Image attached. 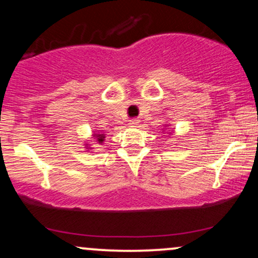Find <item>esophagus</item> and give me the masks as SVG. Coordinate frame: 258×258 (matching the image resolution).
I'll return each instance as SVG.
<instances>
[{"mask_svg":"<svg viewBox=\"0 0 258 258\" xmlns=\"http://www.w3.org/2000/svg\"><path fill=\"white\" fill-rule=\"evenodd\" d=\"M138 123H139V120L138 119H131V120H130V125H131L132 127L137 126Z\"/></svg>","mask_w":258,"mask_h":258,"instance_id":"34e87169","label":"esophagus"}]
</instances>
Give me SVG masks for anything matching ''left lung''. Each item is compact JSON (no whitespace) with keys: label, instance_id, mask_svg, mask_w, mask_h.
<instances>
[{"label":"left lung","instance_id":"8db88e82","mask_svg":"<svg viewBox=\"0 0 258 258\" xmlns=\"http://www.w3.org/2000/svg\"><path fill=\"white\" fill-rule=\"evenodd\" d=\"M170 135H171V133H170Z\"/></svg>","mask_w":258,"mask_h":258}]
</instances>
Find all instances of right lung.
I'll return each instance as SVG.
<instances>
[{
  "label": "right lung",
  "instance_id": "1",
  "mask_svg": "<svg viewBox=\"0 0 258 258\" xmlns=\"http://www.w3.org/2000/svg\"><path fill=\"white\" fill-rule=\"evenodd\" d=\"M93 137H94V139H96L97 143L102 144L103 142H104L105 135H104V133H100V132H97L96 131V133H94V135H93ZM86 147H88V144H86ZM86 149H92V148H86Z\"/></svg>",
  "mask_w": 258,
  "mask_h": 258
}]
</instances>
